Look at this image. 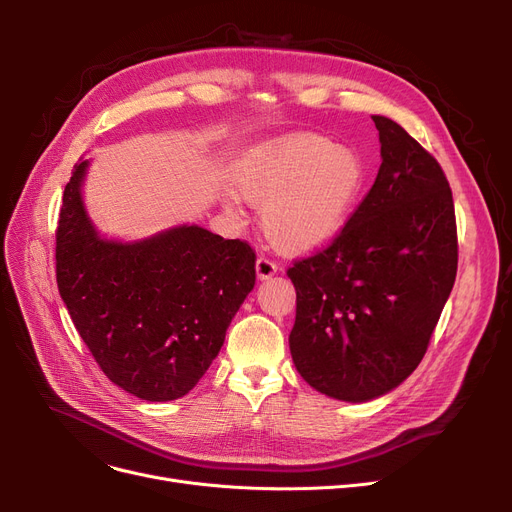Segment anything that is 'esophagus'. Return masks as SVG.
<instances>
[{
  "label": "esophagus",
  "instance_id": "esophagus-1",
  "mask_svg": "<svg viewBox=\"0 0 512 512\" xmlns=\"http://www.w3.org/2000/svg\"><path fill=\"white\" fill-rule=\"evenodd\" d=\"M255 272H257L259 280H267V278H272L278 272V265L274 261H270V259L259 257L257 263H255Z\"/></svg>",
  "mask_w": 512,
  "mask_h": 512
}]
</instances>
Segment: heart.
Instances as JSON below:
<instances>
[{
  "label": "heart",
  "mask_w": 512,
  "mask_h": 512,
  "mask_svg": "<svg viewBox=\"0 0 512 512\" xmlns=\"http://www.w3.org/2000/svg\"><path fill=\"white\" fill-rule=\"evenodd\" d=\"M236 191L261 207V228L288 255L328 247L351 222L367 186V164L353 147L313 132L286 134L242 155L232 168ZM224 207L240 215L234 193Z\"/></svg>",
  "instance_id": "b5f03b06"
}]
</instances>
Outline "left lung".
<instances>
[{"label": "left lung", "mask_w": 512, "mask_h": 512, "mask_svg": "<svg viewBox=\"0 0 512 512\" xmlns=\"http://www.w3.org/2000/svg\"><path fill=\"white\" fill-rule=\"evenodd\" d=\"M382 166L332 245L297 261L294 367L344 402H367L405 382L421 363L456 278V222L438 161L386 116Z\"/></svg>", "instance_id": "left-lung-1"}]
</instances>
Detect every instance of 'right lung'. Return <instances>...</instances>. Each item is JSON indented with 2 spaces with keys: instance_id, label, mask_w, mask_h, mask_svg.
<instances>
[{
  "instance_id": "add662e5",
  "label": "right lung",
  "mask_w": 512,
  "mask_h": 512,
  "mask_svg": "<svg viewBox=\"0 0 512 512\" xmlns=\"http://www.w3.org/2000/svg\"><path fill=\"white\" fill-rule=\"evenodd\" d=\"M91 161L64 188L56 232L60 297L101 371L149 402L191 392L255 286V253L197 224L139 240L103 236L85 207Z\"/></svg>"
}]
</instances>
